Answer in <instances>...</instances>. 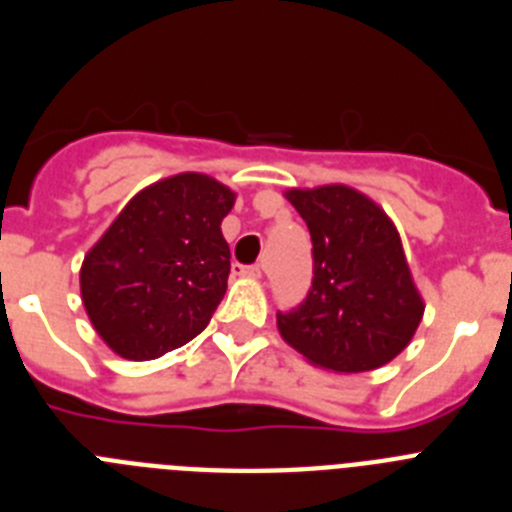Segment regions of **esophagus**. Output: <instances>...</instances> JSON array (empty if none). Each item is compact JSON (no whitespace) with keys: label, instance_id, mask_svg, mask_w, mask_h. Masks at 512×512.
<instances>
[{"label":"esophagus","instance_id":"obj_1","mask_svg":"<svg viewBox=\"0 0 512 512\" xmlns=\"http://www.w3.org/2000/svg\"><path fill=\"white\" fill-rule=\"evenodd\" d=\"M235 274H241V277H261V266L259 264H235Z\"/></svg>","mask_w":512,"mask_h":512}]
</instances>
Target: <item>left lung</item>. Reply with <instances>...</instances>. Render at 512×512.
<instances>
[{
    "label": "left lung",
    "mask_w": 512,
    "mask_h": 512,
    "mask_svg": "<svg viewBox=\"0 0 512 512\" xmlns=\"http://www.w3.org/2000/svg\"><path fill=\"white\" fill-rule=\"evenodd\" d=\"M307 223L312 287L277 312L284 341L333 372H369L408 346L423 318L395 225L369 197L343 184L292 189Z\"/></svg>",
    "instance_id": "8db88e82"
}]
</instances>
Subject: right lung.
<instances>
[{"mask_svg": "<svg viewBox=\"0 0 512 512\" xmlns=\"http://www.w3.org/2000/svg\"><path fill=\"white\" fill-rule=\"evenodd\" d=\"M233 202L210 176H171L135 194L87 253L81 297L115 354L156 359L207 328L228 289L220 223Z\"/></svg>", "mask_w": 512, "mask_h": 512, "instance_id": "obj_1", "label": "right lung"}]
</instances>
